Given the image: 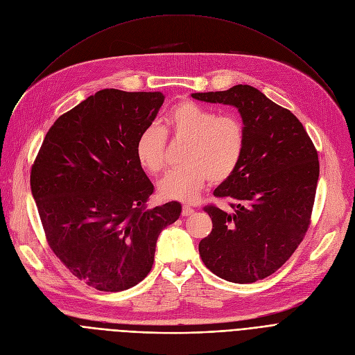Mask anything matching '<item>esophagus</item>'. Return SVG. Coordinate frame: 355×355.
Returning <instances> with one entry per match:
<instances>
[{"label": "esophagus", "mask_w": 355, "mask_h": 355, "mask_svg": "<svg viewBox=\"0 0 355 355\" xmlns=\"http://www.w3.org/2000/svg\"><path fill=\"white\" fill-rule=\"evenodd\" d=\"M191 214H194V209H193V207H190V206H184V207H182V216L189 217V216H191Z\"/></svg>", "instance_id": "1"}]
</instances>
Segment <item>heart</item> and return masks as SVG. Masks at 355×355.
I'll list each match as a JSON object with an SVG mask.
<instances>
[{"label":"heart","instance_id":"obj_1","mask_svg":"<svg viewBox=\"0 0 355 355\" xmlns=\"http://www.w3.org/2000/svg\"><path fill=\"white\" fill-rule=\"evenodd\" d=\"M164 134L187 142L181 157L184 165L168 173L158 185L164 198L178 201L196 200L207 180L213 184L226 181L236 171L246 144L245 126L236 115H217L194 102L178 103L162 129L151 125L138 137L137 158L153 175L166 165Z\"/></svg>","mask_w":355,"mask_h":355}]
</instances>
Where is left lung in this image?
<instances>
[{
    "instance_id": "obj_1",
    "label": "left lung",
    "mask_w": 355,
    "mask_h": 355,
    "mask_svg": "<svg viewBox=\"0 0 355 355\" xmlns=\"http://www.w3.org/2000/svg\"><path fill=\"white\" fill-rule=\"evenodd\" d=\"M191 96L237 107L246 132L236 171L214 190L232 210L204 207L213 230L198 245L201 260L225 281H260L286 262L309 227L318 153L300 119L253 86Z\"/></svg>"
}]
</instances>
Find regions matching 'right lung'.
Listing matches in <instances>:
<instances>
[{
  "mask_svg": "<svg viewBox=\"0 0 355 355\" xmlns=\"http://www.w3.org/2000/svg\"><path fill=\"white\" fill-rule=\"evenodd\" d=\"M164 99L161 92H96L53 123L31 166L49 246L98 291L138 285L159 233L181 214L177 201L146 209L154 185L135 153Z\"/></svg>",
  "mask_w": 355,
  "mask_h": 355,
  "instance_id": "add662e5",
  "label": "right lung"
}]
</instances>
